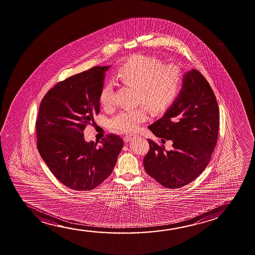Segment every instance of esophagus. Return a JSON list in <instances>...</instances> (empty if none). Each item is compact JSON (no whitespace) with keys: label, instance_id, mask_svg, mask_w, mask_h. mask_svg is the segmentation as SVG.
Wrapping results in <instances>:
<instances>
[{"label":"esophagus","instance_id":"esophagus-1","mask_svg":"<svg viewBox=\"0 0 255 255\" xmlns=\"http://www.w3.org/2000/svg\"><path fill=\"white\" fill-rule=\"evenodd\" d=\"M133 138H134V135H133V134H128V135H125L123 139H124L125 142H129L130 140L133 139Z\"/></svg>","mask_w":255,"mask_h":255}]
</instances>
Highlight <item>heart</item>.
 Wrapping results in <instances>:
<instances>
[{
  "instance_id": "b5f03b06",
  "label": "heart",
  "mask_w": 255,
  "mask_h": 255,
  "mask_svg": "<svg viewBox=\"0 0 255 255\" xmlns=\"http://www.w3.org/2000/svg\"><path fill=\"white\" fill-rule=\"evenodd\" d=\"M116 77L124 85L137 88L138 102H143L157 114L166 111L179 97L183 88V74L179 68L165 65L157 58L145 55H136L128 59L119 69ZM99 99L105 108L115 107L112 84L101 88ZM148 115L145 106L124 110L112 119V128L122 133H133L147 121Z\"/></svg>"
}]
</instances>
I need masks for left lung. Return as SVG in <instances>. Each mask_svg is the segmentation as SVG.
I'll use <instances>...</instances> for the list:
<instances>
[{
  "instance_id": "1",
  "label": "left lung",
  "mask_w": 255,
  "mask_h": 255,
  "mask_svg": "<svg viewBox=\"0 0 255 255\" xmlns=\"http://www.w3.org/2000/svg\"><path fill=\"white\" fill-rule=\"evenodd\" d=\"M148 128L162 143L172 140L173 149L147 139V174L169 189L196 179L210 162L219 130V106L205 77L195 69L186 72L179 97Z\"/></svg>"
}]
</instances>
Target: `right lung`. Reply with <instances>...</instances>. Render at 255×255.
<instances>
[{
  "label": "right lung",
  "instance_id": "obj_1",
  "mask_svg": "<svg viewBox=\"0 0 255 255\" xmlns=\"http://www.w3.org/2000/svg\"><path fill=\"white\" fill-rule=\"evenodd\" d=\"M108 66H94L58 83L41 101L36 122L37 149L64 185L91 190L111 175L124 145L116 134L87 142L84 129L100 113V93Z\"/></svg>",
  "mask_w": 255,
  "mask_h": 255
}]
</instances>
